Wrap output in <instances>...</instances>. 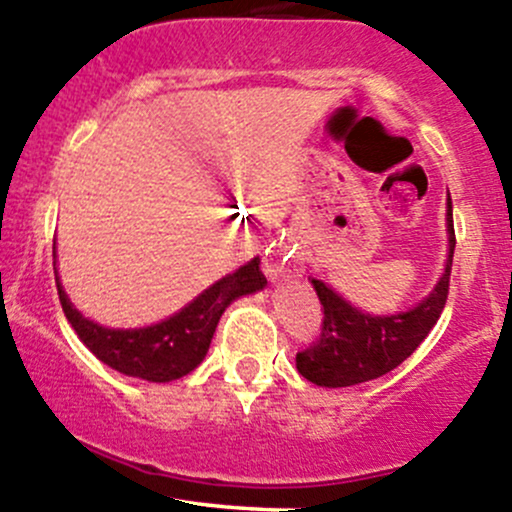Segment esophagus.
<instances>
[{"label":"esophagus","mask_w":512,"mask_h":512,"mask_svg":"<svg viewBox=\"0 0 512 512\" xmlns=\"http://www.w3.org/2000/svg\"><path fill=\"white\" fill-rule=\"evenodd\" d=\"M263 271L271 280L285 278V275L302 273V258L283 244H273L263 256Z\"/></svg>","instance_id":"esophagus-1"}]
</instances>
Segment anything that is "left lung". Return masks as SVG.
I'll return each mask as SVG.
<instances>
[{"label":"left lung","instance_id":"1","mask_svg":"<svg viewBox=\"0 0 512 512\" xmlns=\"http://www.w3.org/2000/svg\"><path fill=\"white\" fill-rule=\"evenodd\" d=\"M447 234H450V254H447L445 273L426 300L418 302L409 312L372 317L348 304L321 280L312 278L324 307V321L317 341L297 353V370L304 380L319 387H353L392 372L421 346L423 338L438 324L450 292L452 254H455L450 195H447Z\"/></svg>","mask_w":512,"mask_h":512}]
</instances>
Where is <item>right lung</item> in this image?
Returning a JSON list of instances; mask_svg holds the SVG:
<instances>
[{
    "instance_id": "right-lung-1",
    "label": "right lung",
    "mask_w": 512,
    "mask_h": 512,
    "mask_svg": "<svg viewBox=\"0 0 512 512\" xmlns=\"http://www.w3.org/2000/svg\"><path fill=\"white\" fill-rule=\"evenodd\" d=\"M263 287H266V275L261 273V261L254 258L239 271L210 285L179 314L147 329H106V326L94 324L72 307L60 280H57V295L72 329L101 363L128 377H140L147 382H171L203 363L215 336L217 321L229 304Z\"/></svg>"
}]
</instances>
